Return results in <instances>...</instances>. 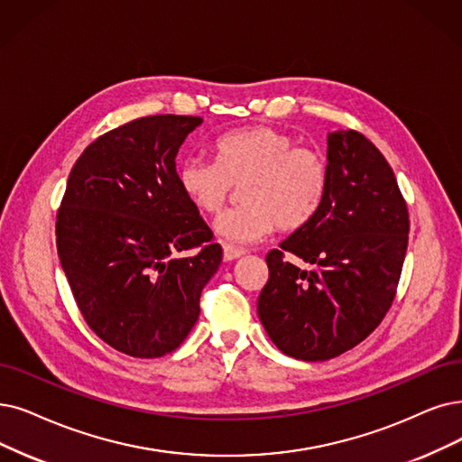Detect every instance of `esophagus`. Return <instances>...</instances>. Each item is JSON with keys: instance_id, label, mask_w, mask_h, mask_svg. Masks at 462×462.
<instances>
[{"instance_id": "obj_1", "label": "esophagus", "mask_w": 462, "mask_h": 462, "mask_svg": "<svg viewBox=\"0 0 462 462\" xmlns=\"http://www.w3.org/2000/svg\"><path fill=\"white\" fill-rule=\"evenodd\" d=\"M245 254H246L245 248H236V246H233V245L224 243V260H226V262L238 260V257H243Z\"/></svg>"}]
</instances>
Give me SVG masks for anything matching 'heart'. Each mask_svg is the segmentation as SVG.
Here are the masks:
<instances>
[{"label": "heart", "mask_w": 462, "mask_h": 462, "mask_svg": "<svg viewBox=\"0 0 462 462\" xmlns=\"http://www.w3.org/2000/svg\"><path fill=\"white\" fill-rule=\"evenodd\" d=\"M216 161L188 157L176 178L181 193L202 214H216L235 186H243V205L214 221L217 235L235 243H255L274 227H305L328 193L326 159L298 147L290 134L271 126H250L217 138Z\"/></svg>", "instance_id": "obj_1"}]
</instances>
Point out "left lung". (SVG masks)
Instances as JSON below:
<instances>
[{
	"mask_svg": "<svg viewBox=\"0 0 462 462\" xmlns=\"http://www.w3.org/2000/svg\"><path fill=\"white\" fill-rule=\"evenodd\" d=\"M328 193L317 216L265 257L257 315L284 355L319 362L356 346L389 312L410 216L391 164L356 131L328 134Z\"/></svg>",
	"mask_w": 462,
	"mask_h": 462,
	"instance_id": "obj_1",
	"label": "left lung"
}]
</instances>
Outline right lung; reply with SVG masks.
<instances>
[{
    "instance_id": "add662e5",
    "label": "right lung",
    "mask_w": 462,
    "mask_h": 462,
    "mask_svg": "<svg viewBox=\"0 0 462 462\" xmlns=\"http://www.w3.org/2000/svg\"><path fill=\"white\" fill-rule=\"evenodd\" d=\"M200 123L169 114L121 125L87 147L66 183L60 265L88 328L128 356L176 350L221 263V246L176 178L180 145Z\"/></svg>"
}]
</instances>
